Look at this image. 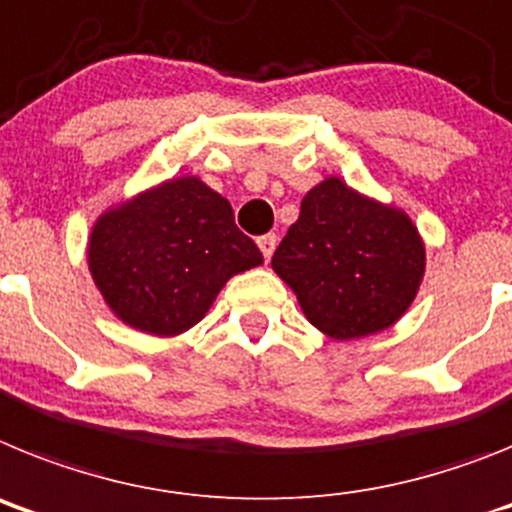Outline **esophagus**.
Returning a JSON list of instances; mask_svg holds the SVG:
<instances>
[{
    "label": "esophagus",
    "mask_w": 512,
    "mask_h": 512,
    "mask_svg": "<svg viewBox=\"0 0 512 512\" xmlns=\"http://www.w3.org/2000/svg\"><path fill=\"white\" fill-rule=\"evenodd\" d=\"M275 244H278L275 234H262V237L257 239V247H260V252H262V257H265V260H270V255L275 252Z\"/></svg>",
    "instance_id": "1"
}]
</instances>
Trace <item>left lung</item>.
I'll return each instance as SVG.
<instances>
[{
	"label": "left lung",
	"mask_w": 512,
	"mask_h": 512,
	"mask_svg": "<svg viewBox=\"0 0 512 512\" xmlns=\"http://www.w3.org/2000/svg\"><path fill=\"white\" fill-rule=\"evenodd\" d=\"M273 270L317 330L355 340L386 330L407 311L425 273V244L402 211L330 177L304 195Z\"/></svg>",
	"instance_id": "8db88e82"
}]
</instances>
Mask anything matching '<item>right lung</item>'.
<instances>
[{
    "label": "right lung",
    "mask_w": 512,
    "mask_h": 512,
    "mask_svg": "<svg viewBox=\"0 0 512 512\" xmlns=\"http://www.w3.org/2000/svg\"><path fill=\"white\" fill-rule=\"evenodd\" d=\"M87 260L115 317L172 337L201 322L224 283L260 265L262 252L226 198L180 177L100 216Z\"/></svg>",
    "instance_id": "1"
}]
</instances>
